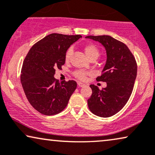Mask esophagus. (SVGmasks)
Masks as SVG:
<instances>
[{
  "mask_svg": "<svg viewBox=\"0 0 155 155\" xmlns=\"http://www.w3.org/2000/svg\"><path fill=\"white\" fill-rule=\"evenodd\" d=\"M78 85H79V86H80V87H83V86H85V84L79 81V82H78Z\"/></svg>",
  "mask_w": 155,
  "mask_h": 155,
  "instance_id": "esophagus-1",
  "label": "esophagus"
}]
</instances>
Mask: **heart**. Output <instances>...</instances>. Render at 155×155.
Listing matches in <instances>:
<instances>
[{
	"instance_id": "heart-1",
	"label": "heart",
	"mask_w": 155,
	"mask_h": 155,
	"mask_svg": "<svg viewBox=\"0 0 155 155\" xmlns=\"http://www.w3.org/2000/svg\"><path fill=\"white\" fill-rule=\"evenodd\" d=\"M84 51H85L86 54L87 55V57L89 59L92 58V57L98 58V57L99 56V49L94 45H86L84 47ZM72 52H73V49L71 47L67 49L65 54L66 61H68L69 60L70 58H71ZM88 74H89L88 72L84 71V70H77V71L74 72V76L80 80H85Z\"/></svg>"
}]
</instances>
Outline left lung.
<instances>
[{"label": "left lung", "instance_id": "obj_1", "mask_svg": "<svg viewBox=\"0 0 155 155\" xmlns=\"http://www.w3.org/2000/svg\"><path fill=\"white\" fill-rule=\"evenodd\" d=\"M100 42L106 51L107 59L98 81L106 82L100 90L91 84L92 94L88 99L91 112L97 116L108 117L116 114L127 104L133 92L137 76V63L124 43L108 35L86 36Z\"/></svg>", "mask_w": 155, "mask_h": 155}]
</instances>
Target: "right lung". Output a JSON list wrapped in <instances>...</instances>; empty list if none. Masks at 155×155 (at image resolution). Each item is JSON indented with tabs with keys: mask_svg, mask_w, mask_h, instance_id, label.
I'll list each match as a JSON object with an SVG mask.
<instances>
[{
	"mask_svg": "<svg viewBox=\"0 0 155 155\" xmlns=\"http://www.w3.org/2000/svg\"><path fill=\"white\" fill-rule=\"evenodd\" d=\"M81 35L52 33L35 43L28 51L22 64L20 81L33 108L45 115L60 113L67 107L76 88L75 81H61L54 77L55 69H61L65 54Z\"/></svg>",
	"mask_w": 155,
	"mask_h": 155,
	"instance_id": "1",
	"label": "right lung"
}]
</instances>
